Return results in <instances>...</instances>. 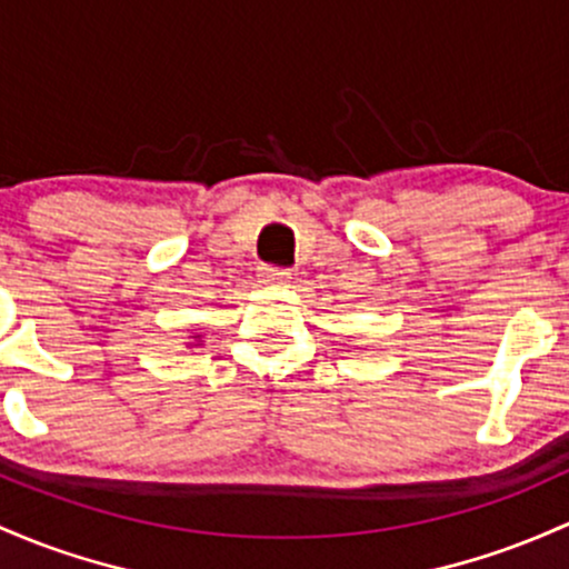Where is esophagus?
Returning a JSON list of instances; mask_svg holds the SVG:
<instances>
[{"label":"esophagus","instance_id":"34e87169","mask_svg":"<svg viewBox=\"0 0 569 569\" xmlns=\"http://www.w3.org/2000/svg\"><path fill=\"white\" fill-rule=\"evenodd\" d=\"M259 280L261 283H286L289 280V270H280V267H259Z\"/></svg>","mask_w":569,"mask_h":569}]
</instances>
